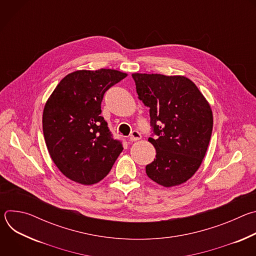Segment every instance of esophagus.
Here are the masks:
<instances>
[{"label": "esophagus", "mask_w": 256, "mask_h": 256, "mask_svg": "<svg viewBox=\"0 0 256 256\" xmlns=\"http://www.w3.org/2000/svg\"><path fill=\"white\" fill-rule=\"evenodd\" d=\"M140 138H142V134H140V132L138 130H132V134H130V140L132 142L138 140H140Z\"/></svg>", "instance_id": "1"}]
</instances>
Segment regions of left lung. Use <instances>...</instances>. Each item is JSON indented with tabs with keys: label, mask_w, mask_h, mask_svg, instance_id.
Masks as SVG:
<instances>
[{
	"label": "left lung",
	"mask_w": 256,
	"mask_h": 256,
	"mask_svg": "<svg viewBox=\"0 0 256 256\" xmlns=\"http://www.w3.org/2000/svg\"><path fill=\"white\" fill-rule=\"evenodd\" d=\"M132 77L138 98L150 108L149 140L157 153L146 173L165 188L184 184L206 155L212 130L210 107L186 77L138 72Z\"/></svg>",
	"instance_id": "obj_1"
}]
</instances>
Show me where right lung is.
I'll use <instances>...</instances> for the list:
<instances>
[{"mask_svg":"<svg viewBox=\"0 0 256 256\" xmlns=\"http://www.w3.org/2000/svg\"><path fill=\"white\" fill-rule=\"evenodd\" d=\"M126 74L116 70H77L66 76L48 98L42 128L50 155L60 172L90 186L102 180L122 152L101 116L105 92Z\"/></svg>","mask_w":256,"mask_h":256,"instance_id":"obj_1","label":"right lung"}]
</instances>
